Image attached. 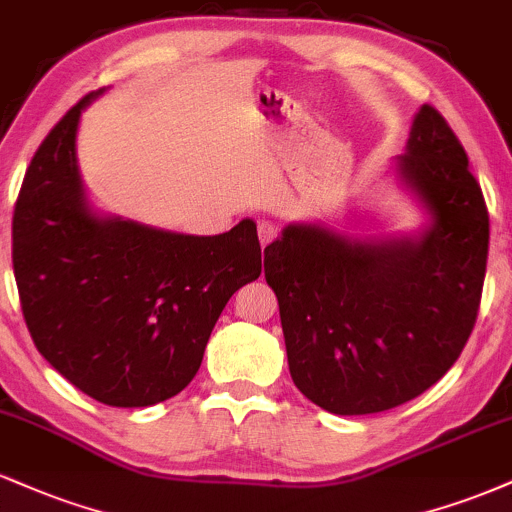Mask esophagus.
Here are the masks:
<instances>
[{
	"instance_id": "obj_1",
	"label": "esophagus",
	"mask_w": 512,
	"mask_h": 512,
	"mask_svg": "<svg viewBox=\"0 0 512 512\" xmlns=\"http://www.w3.org/2000/svg\"><path fill=\"white\" fill-rule=\"evenodd\" d=\"M275 237H278V227H275L273 222L268 220L258 222V239H261V246H268Z\"/></svg>"
}]
</instances>
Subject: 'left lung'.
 Instances as JSON below:
<instances>
[{
	"label": "left lung",
	"instance_id": "obj_1",
	"mask_svg": "<svg viewBox=\"0 0 512 512\" xmlns=\"http://www.w3.org/2000/svg\"><path fill=\"white\" fill-rule=\"evenodd\" d=\"M395 174L429 225L350 239L290 222L263 251L294 386L333 414L414 400L467 345L486 273L489 213L458 136L431 105L412 122Z\"/></svg>",
	"mask_w": 512,
	"mask_h": 512
}]
</instances>
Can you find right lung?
<instances>
[{
	"mask_svg": "<svg viewBox=\"0 0 512 512\" xmlns=\"http://www.w3.org/2000/svg\"><path fill=\"white\" fill-rule=\"evenodd\" d=\"M59 119L30 160L11 237L23 318L66 381L110 407L182 393L230 297L261 275L256 222L194 237L90 208L76 158L81 112Z\"/></svg>",
	"mask_w": 512,
	"mask_h": 512,
	"instance_id": "right-lung-1",
	"label": "right lung"
}]
</instances>
